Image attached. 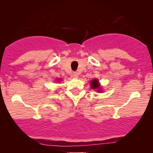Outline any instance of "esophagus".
I'll list each match as a JSON object with an SVG mask.
<instances>
[{"mask_svg":"<svg viewBox=\"0 0 153 153\" xmlns=\"http://www.w3.org/2000/svg\"><path fill=\"white\" fill-rule=\"evenodd\" d=\"M72 76L74 77V78H78L79 74H78V73H77V72H73V73H72Z\"/></svg>","mask_w":153,"mask_h":153,"instance_id":"1","label":"esophagus"}]
</instances>
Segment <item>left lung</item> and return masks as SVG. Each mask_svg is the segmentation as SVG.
Returning <instances> with one entry per match:
<instances>
[{"label": "left lung", "mask_w": 153, "mask_h": 153, "mask_svg": "<svg viewBox=\"0 0 153 153\" xmlns=\"http://www.w3.org/2000/svg\"><path fill=\"white\" fill-rule=\"evenodd\" d=\"M91 88L93 89H99L100 88V84L99 83H98V81L97 79H94L91 81ZM100 89L98 90L97 91H100Z\"/></svg>", "instance_id": "left-lung-1"}]
</instances>
